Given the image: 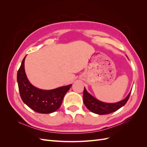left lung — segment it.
<instances>
[{
    "label": "left lung",
    "instance_id": "8db88e82",
    "mask_svg": "<svg viewBox=\"0 0 147 147\" xmlns=\"http://www.w3.org/2000/svg\"><path fill=\"white\" fill-rule=\"evenodd\" d=\"M131 92V91L126 98L123 100L117 102V103L110 104L105 103V102L97 100L95 97L92 96L90 93H88L85 88H84L83 96V102L87 109L93 113L99 115L109 114L115 112L125 105L129 98Z\"/></svg>",
    "mask_w": 147,
    "mask_h": 147
}]
</instances>
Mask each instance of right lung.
<instances>
[{
  "label": "right lung",
  "instance_id": "right-lung-1",
  "mask_svg": "<svg viewBox=\"0 0 147 147\" xmlns=\"http://www.w3.org/2000/svg\"><path fill=\"white\" fill-rule=\"evenodd\" d=\"M26 56L22 61L17 74V82L22 100L36 112L51 113L55 112L61 107L65 94L72 84L51 90H43L34 86L29 82L26 75Z\"/></svg>",
  "mask_w": 147,
  "mask_h": 147
}]
</instances>
